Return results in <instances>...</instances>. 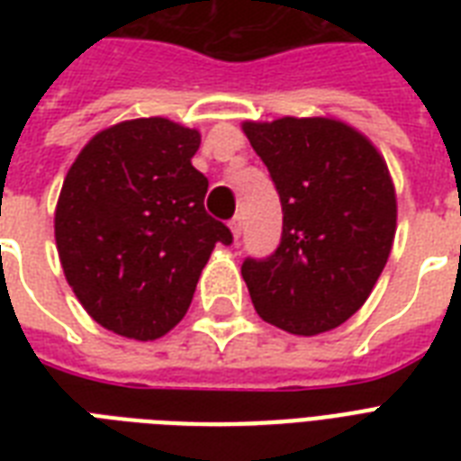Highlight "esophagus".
<instances>
[{"label": "esophagus", "mask_w": 461, "mask_h": 461, "mask_svg": "<svg viewBox=\"0 0 461 461\" xmlns=\"http://www.w3.org/2000/svg\"><path fill=\"white\" fill-rule=\"evenodd\" d=\"M230 230H231V234H234V239L239 241V237H241V217H231Z\"/></svg>", "instance_id": "34e87169"}]
</instances>
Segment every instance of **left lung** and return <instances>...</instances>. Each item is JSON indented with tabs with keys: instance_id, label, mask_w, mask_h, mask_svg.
I'll return each mask as SVG.
<instances>
[{
	"instance_id": "8db88e82",
	"label": "left lung",
	"mask_w": 461,
	"mask_h": 461,
	"mask_svg": "<svg viewBox=\"0 0 461 461\" xmlns=\"http://www.w3.org/2000/svg\"><path fill=\"white\" fill-rule=\"evenodd\" d=\"M282 203L280 244L241 266L256 313L292 335L342 325L371 294L397 227V198L373 143L335 119L246 122Z\"/></svg>"
}]
</instances>
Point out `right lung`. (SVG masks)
<instances>
[{
  "mask_svg": "<svg viewBox=\"0 0 461 461\" xmlns=\"http://www.w3.org/2000/svg\"><path fill=\"white\" fill-rule=\"evenodd\" d=\"M198 146L201 133L169 119H131L97 133L64 179L54 212L61 267L90 318L117 335L169 332L215 244H231L203 205Z\"/></svg>",
  "mask_w": 461,
  "mask_h": 461,
  "instance_id": "obj_1",
  "label": "right lung"
}]
</instances>
